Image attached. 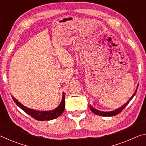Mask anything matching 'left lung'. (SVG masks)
I'll return each instance as SVG.
<instances>
[{"label":"left lung","mask_w":146,"mask_h":146,"mask_svg":"<svg viewBox=\"0 0 146 146\" xmlns=\"http://www.w3.org/2000/svg\"><path fill=\"white\" fill-rule=\"evenodd\" d=\"M138 87V84L137 85V89H136L135 93H133V95H132V97L130 98V99L128 100L126 103L124 104H123L122 106V107L118 108V109H117V110H115L114 111H100L96 110V109L93 108L91 105L90 106V110H91V111L95 113V114L97 115H99V116H102V117H113V116H115V115H117L118 114H119V113L123 110V108H124L125 106H126L128 104H129L130 101L132 100V98L134 97V96L135 95V94L137 91Z\"/></svg>","instance_id":"8db88e82"}]
</instances>
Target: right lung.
Wrapping results in <instances>:
<instances>
[{
	"instance_id": "obj_1",
	"label": "right lung",
	"mask_w": 146,
	"mask_h": 146,
	"mask_svg": "<svg viewBox=\"0 0 146 146\" xmlns=\"http://www.w3.org/2000/svg\"><path fill=\"white\" fill-rule=\"evenodd\" d=\"M11 97L15 103L21 110H23L27 114L30 115L31 117H33L35 119L37 120L44 121L55 119V118H56L59 116H60L61 114H62V113L64 111V108H65V94H64V93H63L62 94V98L60 104L55 110L51 111H37L33 110V109L28 108L22 104L21 102H19L13 96H11Z\"/></svg>"
}]
</instances>
